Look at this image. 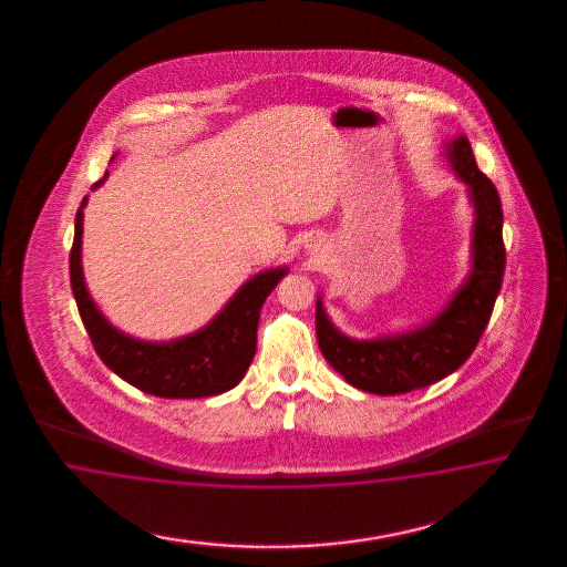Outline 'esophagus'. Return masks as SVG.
Here are the masks:
<instances>
[{
  "mask_svg": "<svg viewBox=\"0 0 567 567\" xmlns=\"http://www.w3.org/2000/svg\"><path fill=\"white\" fill-rule=\"evenodd\" d=\"M313 256H316V258H322V254H318V249H316V254H313Z\"/></svg>",
  "mask_w": 567,
  "mask_h": 567,
  "instance_id": "obj_1",
  "label": "esophagus"
}]
</instances>
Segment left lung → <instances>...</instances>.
I'll return each mask as SVG.
<instances>
[{
	"instance_id": "left-lung-1",
	"label": "left lung",
	"mask_w": 567,
	"mask_h": 567,
	"mask_svg": "<svg viewBox=\"0 0 567 567\" xmlns=\"http://www.w3.org/2000/svg\"><path fill=\"white\" fill-rule=\"evenodd\" d=\"M443 147L474 209L470 272L445 308L412 330L353 339L334 327L322 295L316 301V334L322 355L351 386L365 393L403 395L453 374L476 349L501 291L505 247L497 189L478 171L465 135L446 141Z\"/></svg>"
}]
</instances>
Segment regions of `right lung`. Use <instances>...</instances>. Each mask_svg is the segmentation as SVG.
Listing matches in <instances>:
<instances>
[{"label":"right lung","instance_id":"1","mask_svg":"<svg viewBox=\"0 0 567 567\" xmlns=\"http://www.w3.org/2000/svg\"><path fill=\"white\" fill-rule=\"evenodd\" d=\"M105 178L107 172L91 190L100 189ZM86 199L81 202L74 220L70 285L81 320L103 363L138 391L164 399H202L235 389L256 355L261 306L289 268H268L245 280L206 327L171 341H143L114 327L86 289L81 256Z\"/></svg>","mask_w":567,"mask_h":567}]
</instances>
